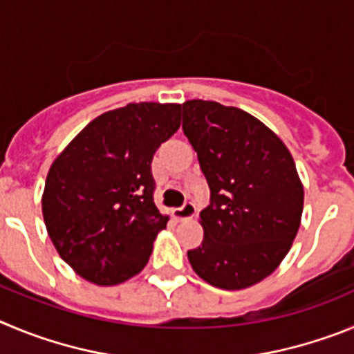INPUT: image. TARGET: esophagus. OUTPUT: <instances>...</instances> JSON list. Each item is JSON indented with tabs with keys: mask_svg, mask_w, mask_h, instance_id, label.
Returning a JSON list of instances; mask_svg holds the SVG:
<instances>
[{
	"mask_svg": "<svg viewBox=\"0 0 354 354\" xmlns=\"http://www.w3.org/2000/svg\"><path fill=\"white\" fill-rule=\"evenodd\" d=\"M174 215H176L178 221H189V218L196 215V205H194L192 201H187L183 206L174 209Z\"/></svg>",
	"mask_w": 354,
	"mask_h": 354,
	"instance_id": "obj_1",
	"label": "esophagus"
}]
</instances>
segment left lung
Returning <instances> with one entry per match:
<instances>
[{"mask_svg": "<svg viewBox=\"0 0 354 354\" xmlns=\"http://www.w3.org/2000/svg\"><path fill=\"white\" fill-rule=\"evenodd\" d=\"M183 133L209 187L205 238L189 250L194 272L221 289H245L275 272L304 212L289 149L252 114L218 102L183 104Z\"/></svg>", "mask_w": 354, "mask_h": 354, "instance_id": "obj_1", "label": "left lung"}]
</instances>
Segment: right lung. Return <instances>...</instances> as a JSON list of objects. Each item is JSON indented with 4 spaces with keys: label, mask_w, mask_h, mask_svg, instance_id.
<instances>
[{
    "label": "right lung",
    "mask_w": 354,
    "mask_h": 354,
    "mask_svg": "<svg viewBox=\"0 0 354 354\" xmlns=\"http://www.w3.org/2000/svg\"><path fill=\"white\" fill-rule=\"evenodd\" d=\"M180 123V104H129L95 118L53 162L44 221L82 279L116 286L146 266L169 221L153 203L151 160Z\"/></svg>",
    "instance_id": "1"
}]
</instances>
